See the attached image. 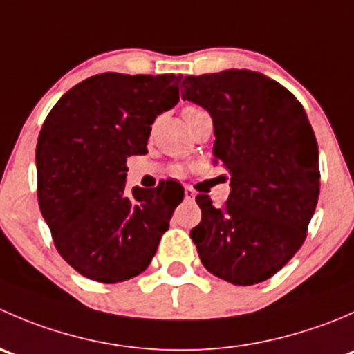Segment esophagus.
Here are the masks:
<instances>
[{"label": "esophagus", "instance_id": "obj_1", "mask_svg": "<svg viewBox=\"0 0 354 354\" xmlns=\"http://www.w3.org/2000/svg\"><path fill=\"white\" fill-rule=\"evenodd\" d=\"M195 198V190L192 188H185V200H194Z\"/></svg>", "mask_w": 354, "mask_h": 354}]
</instances>
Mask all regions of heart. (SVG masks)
<instances>
[{"mask_svg":"<svg viewBox=\"0 0 354 354\" xmlns=\"http://www.w3.org/2000/svg\"><path fill=\"white\" fill-rule=\"evenodd\" d=\"M200 108H197V106H187V108L183 109V114H188V113H195V111H198Z\"/></svg>","mask_w":354,"mask_h":354,"instance_id":"obj_1","label":"heart"}]
</instances>
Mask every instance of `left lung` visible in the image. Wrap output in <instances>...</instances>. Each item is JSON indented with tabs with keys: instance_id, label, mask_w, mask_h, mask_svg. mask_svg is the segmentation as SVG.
I'll list each match as a JSON object with an SVG mask.
<instances>
[{
	"instance_id": "8db88e82",
	"label": "left lung",
	"mask_w": 354,
	"mask_h": 354,
	"mask_svg": "<svg viewBox=\"0 0 354 354\" xmlns=\"http://www.w3.org/2000/svg\"><path fill=\"white\" fill-rule=\"evenodd\" d=\"M183 99L214 121V162L231 173L230 198L197 195L202 221L190 236L203 267L238 286L272 277L306 238L320 194L319 147L298 99L250 70L188 75Z\"/></svg>"
}]
</instances>
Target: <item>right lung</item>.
I'll list each match as a JSON object with an SVG mask.
<instances>
[{"label": "right lung", "mask_w": 354, "mask_h": 354, "mask_svg": "<svg viewBox=\"0 0 354 354\" xmlns=\"http://www.w3.org/2000/svg\"><path fill=\"white\" fill-rule=\"evenodd\" d=\"M176 75H94L49 111L35 149L37 200L59 255L106 284L144 272L185 197L167 180L124 190L128 156L145 154L157 114L180 101Z\"/></svg>", "instance_id": "obj_1"}]
</instances>
